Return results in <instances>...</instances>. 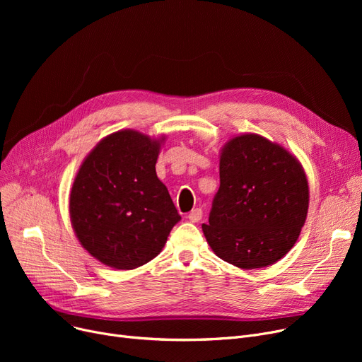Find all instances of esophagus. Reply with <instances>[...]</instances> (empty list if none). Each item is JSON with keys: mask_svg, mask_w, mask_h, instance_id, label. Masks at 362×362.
<instances>
[{"mask_svg": "<svg viewBox=\"0 0 362 362\" xmlns=\"http://www.w3.org/2000/svg\"><path fill=\"white\" fill-rule=\"evenodd\" d=\"M187 218H189V221L198 223L202 218V210H201V208H195V210H192L191 213L187 214Z\"/></svg>", "mask_w": 362, "mask_h": 362, "instance_id": "34e87169", "label": "esophagus"}]
</instances>
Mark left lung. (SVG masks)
Here are the masks:
<instances>
[{
	"label": "left lung",
	"mask_w": 362,
	"mask_h": 362,
	"mask_svg": "<svg viewBox=\"0 0 362 362\" xmlns=\"http://www.w3.org/2000/svg\"><path fill=\"white\" fill-rule=\"evenodd\" d=\"M310 189L299 160L257 133L220 152V187L202 232L216 255L243 270L286 255L307 220Z\"/></svg>",
	"instance_id": "8db88e82"
}]
</instances>
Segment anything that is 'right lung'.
I'll return each mask as SVG.
<instances>
[{
    "instance_id": "1",
    "label": "right lung",
    "mask_w": 362,
    "mask_h": 362,
    "mask_svg": "<svg viewBox=\"0 0 362 362\" xmlns=\"http://www.w3.org/2000/svg\"><path fill=\"white\" fill-rule=\"evenodd\" d=\"M165 136L123 129L101 139L74 177L69 211L81 245L104 265L133 270L154 259L180 216L156 164Z\"/></svg>"
}]
</instances>
